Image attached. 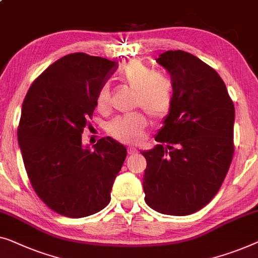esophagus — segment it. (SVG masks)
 Masks as SVG:
<instances>
[{"label":"esophagus","instance_id":"esophagus-1","mask_svg":"<svg viewBox=\"0 0 258 258\" xmlns=\"http://www.w3.org/2000/svg\"><path fill=\"white\" fill-rule=\"evenodd\" d=\"M128 154H129V155L137 154V149L134 148V147H129V148H128Z\"/></svg>","mask_w":258,"mask_h":258}]
</instances>
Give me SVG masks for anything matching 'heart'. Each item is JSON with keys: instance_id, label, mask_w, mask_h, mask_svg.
Returning a JSON list of instances; mask_svg holds the SVG:
<instances>
[{"instance_id": "1", "label": "heart", "mask_w": 258, "mask_h": 258, "mask_svg": "<svg viewBox=\"0 0 258 258\" xmlns=\"http://www.w3.org/2000/svg\"><path fill=\"white\" fill-rule=\"evenodd\" d=\"M123 83L136 92V106L147 111L155 120H163L169 115L173 103V84L165 74L155 72L141 60L129 61L120 71ZM110 102V89L107 84L101 86L96 95V107L106 110ZM148 124L142 113H133L115 117L107 125L108 133L116 140L135 143L141 140Z\"/></svg>"}]
</instances>
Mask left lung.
<instances>
[{"label": "left lung", "instance_id": "8db88e82", "mask_svg": "<svg viewBox=\"0 0 258 258\" xmlns=\"http://www.w3.org/2000/svg\"><path fill=\"white\" fill-rule=\"evenodd\" d=\"M157 62L170 73L173 103L155 140L142 151L145 203L167 215H188L219 192L234 155L235 108L221 77L188 52L166 51Z\"/></svg>", "mask_w": 258, "mask_h": 258}]
</instances>
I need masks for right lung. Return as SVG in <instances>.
<instances>
[{
	"instance_id": "obj_1",
	"label": "right lung",
	"mask_w": 258,
	"mask_h": 258,
	"mask_svg": "<svg viewBox=\"0 0 258 258\" xmlns=\"http://www.w3.org/2000/svg\"><path fill=\"white\" fill-rule=\"evenodd\" d=\"M117 64L83 52L50 65L30 86L22 104L18 144L29 180L48 208L85 218L110 201L114 180L126 157L124 145L100 138L84 148L96 95Z\"/></svg>"
}]
</instances>
